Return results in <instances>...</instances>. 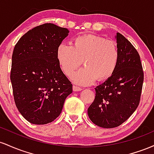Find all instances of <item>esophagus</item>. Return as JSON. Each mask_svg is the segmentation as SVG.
Returning <instances> with one entry per match:
<instances>
[{"label": "esophagus", "mask_w": 154, "mask_h": 154, "mask_svg": "<svg viewBox=\"0 0 154 154\" xmlns=\"http://www.w3.org/2000/svg\"><path fill=\"white\" fill-rule=\"evenodd\" d=\"M82 88H79V87H77V86H75V85H73V91H82Z\"/></svg>", "instance_id": "esophagus-1"}]
</instances>
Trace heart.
Wrapping results in <instances>:
<instances>
[{"instance_id": "b5f03b06", "label": "heart", "mask_w": 154, "mask_h": 154, "mask_svg": "<svg viewBox=\"0 0 154 154\" xmlns=\"http://www.w3.org/2000/svg\"><path fill=\"white\" fill-rule=\"evenodd\" d=\"M119 56L115 42L92 35L78 37L73 45L61 43L56 53L58 62L66 76H71L82 60L85 66L72 76L74 82L82 85L110 77L117 66Z\"/></svg>"}]
</instances>
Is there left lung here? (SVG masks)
<instances>
[{"instance_id":"8db88e82","label":"left lung","mask_w":154,"mask_h":154,"mask_svg":"<svg viewBox=\"0 0 154 154\" xmlns=\"http://www.w3.org/2000/svg\"><path fill=\"white\" fill-rule=\"evenodd\" d=\"M119 61L114 73L95 88L94 101L88 109L92 122L114 128L125 122L138 106L143 83L140 55L122 35H116Z\"/></svg>"}]
</instances>
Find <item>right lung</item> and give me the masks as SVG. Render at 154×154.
<instances>
[{"label":"right lung","mask_w":154,"mask_h":154,"mask_svg":"<svg viewBox=\"0 0 154 154\" xmlns=\"http://www.w3.org/2000/svg\"><path fill=\"white\" fill-rule=\"evenodd\" d=\"M69 31L51 23L25 33L12 55L11 82L14 101L24 119L34 125L54 121L72 85L60 68L56 53Z\"/></svg>","instance_id":"obj_1"}]
</instances>
